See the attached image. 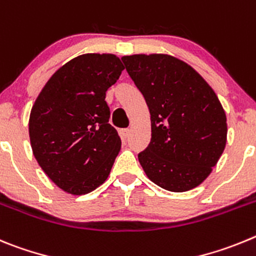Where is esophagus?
<instances>
[{
  "instance_id": "obj_1",
  "label": "esophagus",
  "mask_w": 256,
  "mask_h": 256,
  "mask_svg": "<svg viewBox=\"0 0 256 256\" xmlns=\"http://www.w3.org/2000/svg\"><path fill=\"white\" fill-rule=\"evenodd\" d=\"M128 134H130V130H128V128H121V130H120V135H121V138H122L124 140L128 139Z\"/></svg>"
}]
</instances>
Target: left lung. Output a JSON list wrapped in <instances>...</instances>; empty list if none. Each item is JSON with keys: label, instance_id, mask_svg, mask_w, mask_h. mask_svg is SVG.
I'll use <instances>...</instances> for the list:
<instances>
[{"label": "left lung", "instance_id": "1", "mask_svg": "<svg viewBox=\"0 0 256 256\" xmlns=\"http://www.w3.org/2000/svg\"><path fill=\"white\" fill-rule=\"evenodd\" d=\"M121 60L150 112V142L138 156L144 172L174 192L199 186L227 142V118L217 94L190 65L170 54Z\"/></svg>", "mask_w": 256, "mask_h": 256}]
</instances>
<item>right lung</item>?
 Returning <instances> with one entry per match:
<instances>
[{"label":"right lung","instance_id":"add662e5","mask_svg":"<svg viewBox=\"0 0 256 256\" xmlns=\"http://www.w3.org/2000/svg\"><path fill=\"white\" fill-rule=\"evenodd\" d=\"M122 70L114 54H82L60 68L34 102L29 117L33 154L68 194H88L111 172L121 139L108 124L104 100Z\"/></svg>","mask_w":256,"mask_h":256}]
</instances>
